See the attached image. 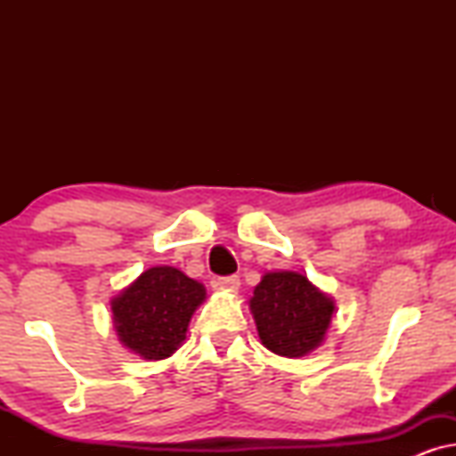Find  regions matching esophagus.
<instances>
[{
	"label": "esophagus",
	"mask_w": 456,
	"mask_h": 456,
	"mask_svg": "<svg viewBox=\"0 0 456 456\" xmlns=\"http://www.w3.org/2000/svg\"><path fill=\"white\" fill-rule=\"evenodd\" d=\"M217 286H220L222 290H228V292H236L240 286V278L239 276H226V278H220L217 280Z\"/></svg>",
	"instance_id": "34e87169"
}]
</instances>
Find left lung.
<instances>
[{"instance_id": "8db88e82", "label": "left lung", "mask_w": 456, "mask_h": 456, "mask_svg": "<svg viewBox=\"0 0 456 456\" xmlns=\"http://www.w3.org/2000/svg\"><path fill=\"white\" fill-rule=\"evenodd\" d=\"M253 320L267 351L298 359L326 340L336 303L298 272H267L255 286Z\"/></svg>"}]
</instances>
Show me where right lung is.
<instances>
[{"mask_svg": "<svg viewBox=\"0 0 456 456\" xmlns=\"http://www.w3.org/2000/svg\"><path fill=\"white\" fill-rule=\"evenodd\" d=\"M205 297V286L178 267H149L111 298L118 340L147 361L172 357Z\"/></svg>", "mask_w": 456, "mask_h": 456, "instance_id": "add662e5", "label": "right lung"}]
</instances>
